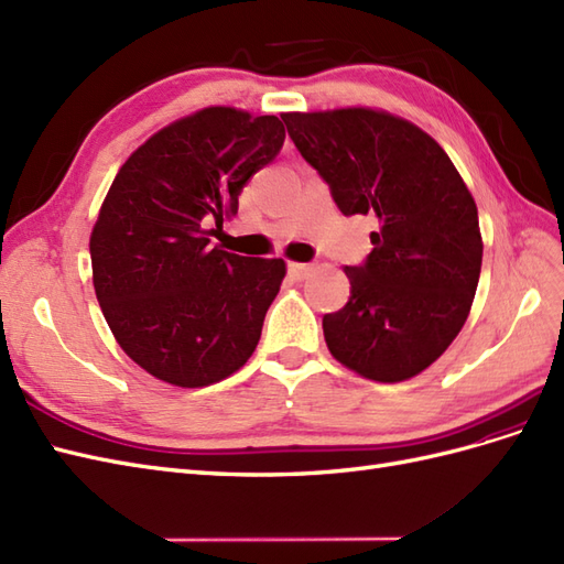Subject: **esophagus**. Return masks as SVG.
I'll return each instance as SVG.
<instances>
[{
  "mask_svg": "<svg viewBox=\"0 0 564 564\" xmlns=\"http://www.w3.org/2000/svg\"><path fill=\"white\" fill-rule=\"evenodd\" d=\"M310 271H312V264H302V262H291V264H288V276H291L293 281L307 279Z\"/></svg>",
  "mask_w": 564,
  "mask_h": 564,
  "instance_id": "obj_1",
  "label": "esophagus"
}]
</instances>
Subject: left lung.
I'll use <instances>...</instances> for the list:
<instances>
[{"label": "left lung", "mask_w": 564, "mask_h": 564, "mask_svg": "<svg viewBox=\"0 0 564 564\" xmlns=\"http://www.w3.org/2000/svg\"><path fill=\"white\" fill-rule=\"evenodd\" d=\"M288 135L345 216L373 214L362 264L345 267L350 300L324 314L340 365L365 379L416 377L447 350L481 273L479 214L441 144L371 109L283 113Z\"/></svg>", "instance_id": "1"}]
</instances>
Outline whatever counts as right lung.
Returning a JSON list of instances; mask_svg holds the SVG:
<instances>
[{
  "mask_svg": "<svg viewBox=\"0 0 564 564\" xmlns=\"http://www.w3.org/2000/svg\"><path fill=\"white\" fill-rule=\"evenodd\" d=\"M283 140L276 117L209 107L154 133L113 178L90 238L93 283L113 338L152 377L209 386L254 352L285 262L209 248L205 228L238 214Z\"/></svg>",
  "mask_w": 564,
  "mask_h": 564,
  "instance_id": "1",
  "label": "right lung"
}]
</instances>
